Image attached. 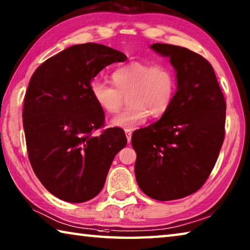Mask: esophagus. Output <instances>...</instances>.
<instances>
[{"label": "esophagus", "instance_id": "obj_1", "mask_svg": "<svg viewBox=\"0 0 250 250\" xmlns=\"http://www.w3.org/2000/svg\"><path fill=\"white\" fill-rule=\"evenodd\" d=\"M125 135H126V140H128V142L130 143L131 142V137H132V130L125 129Z\"/></svg>", "mask_w": 250, "mask_h": 250}]
</instances>
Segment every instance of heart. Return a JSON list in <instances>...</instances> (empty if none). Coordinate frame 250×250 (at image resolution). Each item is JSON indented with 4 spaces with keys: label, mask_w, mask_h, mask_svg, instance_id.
Instances as JSON below:
<instances>
[{
    "label": "heart",
    "mask_w": 250,
    "mask_h": 250,
    "mask_svg": "<svg viewBox=\"0 0 250 250\" xmlns=\"http://www.w3.org/2000/svg\"><path fill=\"white\" fill-rule=\"evenodd\" d=\"M111 80L115 86L93 80L90 93L98 107L107 113L119 111L126 96L129 107L111 119V125L118 128L132 129L142 125L148 115L161 118L174 102L177 78L166 63L132 61L113 71Z\"/></svg>",
    "instance_id": "obj_1"
}]
</instances>
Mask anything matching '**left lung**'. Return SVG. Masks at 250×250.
Returning <instances> with one entry per match:
<instances>
[{
	"mask_svg": "<svg viewBox=\"0 0 250 250\" xmlns=\"http://www.w3.org/2000/svg\"><path fill=\"white\" fill-rule=\"evenodd\" d=\"M177 71V92L158 121L132 134L135 178L149 198L169 201L197 192L210 176L225 137L226 102L207 59L187 48L154 43Z\"/></svg>",
	"mask_w": 250,
	"mask_h": 250,
	"instance_id": "1",
	"label": "left lung"
}]
</instances>
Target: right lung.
<instances>
[{
    "mask_svg": "<svg viewBox=\"0 0 250 250\" xmlns=\"http://www.w3.org/2000/svg\"><path fill=\"white\" fill-rule=\"evenodd\" d=\"M124 53L104 44H75L49 58L31 76L22 108L27 153L44 188L63 201L81 203L101 192L125 131L107 128L90 93L104 67L124 62Z\"/></svg>",
    "mask_w": 250,
    "mask_h": 250,
    "instance_id": "obj_1",
    "label": "right lung"
}]
</instances>
